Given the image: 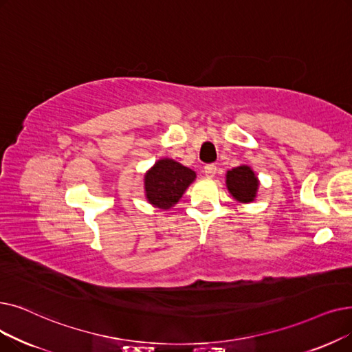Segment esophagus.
<instances>
[{
	"label": "esophagus",
	"mask_w": 352,
	"mask_h": 352,
	"mask_svg": "<svg viewBox=\"0 0 352 352\" xmlns=\"http://www.w3.org/2000/svg\"><path fill=\"white\" fill-rule=\"evenodd\" d=\"M216 173H217V166L214 164H208L204 166V174L207 178H212L214 175H216Z\"/></svg>",
	"instance_id": "34e87169"
}]
</instances>
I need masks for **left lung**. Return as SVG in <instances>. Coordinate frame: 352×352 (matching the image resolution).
<instances>
[{"label":"left lung","mask_w":352,"mask_h":352,"mask_svg":"<svg viewBox=\"0 0 352 352\" xmlns=\"http://www.w3.org/2000/svg\"><path fill=\"white\" fill-rule=\"evenodd\" d=\"M226 186L236 201L252 203L257 194L258 179L249 165H240L227 171Z\"/></svg>","instance_id":"1"}]
</instances>
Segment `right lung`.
I'll return each mask as SVG.
<instances>
[{
    "label": "right lung",
    "instance_id": "add662e5",
    "mask_svg": "<svg viewBox=\"0 0 352 352\" xmlns=\"http://www.w3.org/2000/svg\"><path fill=\"white\" fill-rule=\"evenodd\" d=\"M194 179L195 173L190 168L170 158L158 160L144 177L145 197L149 204L168 210L179 201Z\"/></svg>",
    "mask_w": 352,
    "mask_h": 352
}]
</instances>
